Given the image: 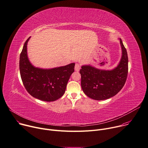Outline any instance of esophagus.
Returning a JSON list of instances; mask_svg holds the SVG:
<instances>
[{
    "mask_svg": "<svg viewBox=\"0 0 148 148\" xmlns=\"http://www.w3.org/2000/svg\"><path fill=\"white\" fill-rule=\"evenodd\" d=\"M80 69V65L79 63H76L75 66V70L77 72L79 71V70Z\"/></svg>",
    "mask_w": 148,
    "mask_h": 148,
    "instance_id": "34e87169",
    "label": "esophagus"
}]
</instances>
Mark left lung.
Instances as JSON below:
<instances>
[{
	"mask_svg": "<svg viewBox=\"0 0 148 148\" xmlns=\"http://www.w3.org/2000/svg\"><path fill=\"white\" fill-rule=\"evenodd\" d=\"M122 55L117 66L110 71L101 70L90 65H84L80 70L81 86L91 99L102 101L116 95L123 87L128 73L126 49L119 39Z\"/></svg>",
	"mask_w": 148,
	"mask_h": 148,
	"instance_id": "left-lung-1",
	"label": "left lung"
}]
</instances>
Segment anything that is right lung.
<instances>
[{
  "instance_id": "obj_1",
  "label": "right lung",
  "mask_w": 148,
  "mask_h": 148,
  "mask_svg": "<svg viewBox=\"0 0 148 148\" xmlns=\"http://www.w3.org/2000/svg\"><path fill=\"white\" fill-rule=\"evenodd\" d=\"M30 38L25 42L20 55L19 69L23 84L28 93L36 99L46 102L58 100L64 93L75 64L47 69L34 66L27 55Z\"/></svg>"
}]
</instances>
